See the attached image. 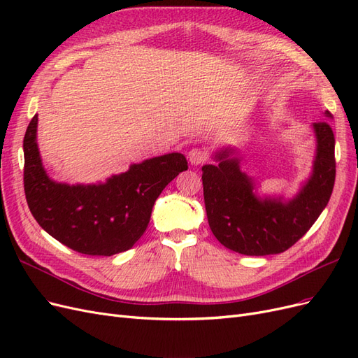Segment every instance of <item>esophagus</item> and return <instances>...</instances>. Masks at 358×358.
Returning <instances> with one entry per match:
<instances>
[{
  "label": "esophagus",
  "mask_w": 358,
  "mask_h": 358,
  "mask_svg": "<svg viewBox=\"0 0 358 358\" xmlns=\"http://www.w3.org/2000/svg\"><path fill=\"white\" fill-rule=\"evenodd\" d=\"M188 159L191 162V166H200L206 159H208V155H206L203 149L192 148L188 152Z\"/></svg>",
  "instance_id": "obj_1"
}]
</instances>
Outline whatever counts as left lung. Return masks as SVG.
Returning <instances> with one entry per match:
<instances>
[{"instance_id":"obj_1","label":"left lung","mask_w":358,"mask_h":358,"mask_svg":"<svg viewBox=\"0 0 358 358\" xmlns=\"http://www.w3.org/2000/svg\"><path fill=\"white\" fill-rule=\"evenodd\" d=\"M312 127L317 137L312 175L291 200L258 197L254 180L241 170V159L233 157L231 148L215 154L216 166L201 167L209 227L225 248L243 255L280 254L318 220L334 187V134L329 122Z\"/></svg>"}]
</instances>
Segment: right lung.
I'll list each match as a JSON object with an SVG mask.
<instances>
[{"label":"right lung","mask_w":358,"mask_h":358,"mask_svg":"<svg viewBox=\"0 0 358 358\" xmlns=\"http://www.w3.org/2000/svg\"><path fill=\"white\" fill-rule=\"evenodd\" d=\"M37 115L24 137V188L28 208L45 231L76 252L110 257L143 236L169 183L188 169L179 152L131 164L104 183L69 185L52 180L37 146Z\"/></svg>","instance_id":"add662e5"}]
</instances>
